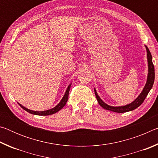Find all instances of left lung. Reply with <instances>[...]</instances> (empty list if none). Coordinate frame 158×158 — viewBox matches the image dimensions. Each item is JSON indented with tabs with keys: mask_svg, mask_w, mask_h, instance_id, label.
Returning <instances> with one entry per match:
<instances>
[{
	"mask_svg": "<svg viewBox=\"0 0 158 158\" xmlns=\"http://www.w3.org/2000/svg\"><path fill=\"white\" fill-rule=\"evenodd\" d=\"M146 52H147V60H148V77H147V81L145 84V86L142 90V91L139 94V95L130 104H128L127 105L125 106H110L106 104L105 102H103L101 100L100 96L98 95V93L96 91L95 89H94L95 90V94L97 98L98 102L99 103L102 107L106 109V110L111 111L114 112H117V113H125V112L132 111L134 109H137L138 106H139L141 104L143 103V102L145 100L147 95L148 94V93L151 89L153 87L154 80H155V69L154 65L153 64V61H152V56L151 53L150 52L148 48L145 45Z\"/></svg>",
	"mask_w": 158,
	"mask_h": 158,
	"instance_id": "1",
	"label": "left lung"
}]
</instances>
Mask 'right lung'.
<instances>
[{
	"label": "right lung",
	"mask_w": 158,
	"mask_h": 158,
	"mask_svg": "<svg viewBox=\"0 0 158 158\" xmlns=\"http://www.w3.org/2000/svg\"><path fill=\"white\" fill-rule=\"evenodd\" d=\"M71 85H72V84H69V85L68 86V88H67V89L65 90V95H63L62 100H60V102L58 103L56 106H54V107L52 108V109H48V110L42 111H33V110H30V109L26 108L25 106H22L19 103H18V104L20 105V106H21V108H23L25 111H26L27 112H28V113L32 114L37 115V116H49V115L53 114L56 113V112H58V111H60V109H62L63 106L65 105V104H66L67 101H68V99L69 91V89H70Z\"/></svg>",
	"instance_id": "obj_1"
}]
</instances>
